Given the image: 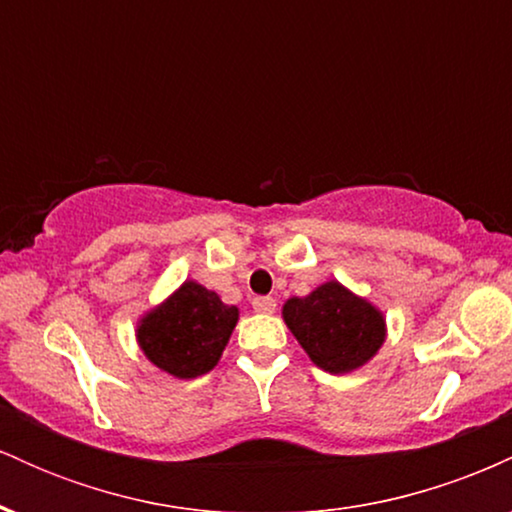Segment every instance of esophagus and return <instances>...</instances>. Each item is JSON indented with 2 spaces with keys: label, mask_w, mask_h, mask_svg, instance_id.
I'll use <instances>...</instances> for the list:
<instances>
[{
  "label": "esophagus",
  "mask_w": 512,
  "mask_h": 512,
  "mask_svg": "<svg viewBox=\"0 0 512 512\" xmlns=\"http://www.w3.org/2000/svg\"><path fill=\"white\" fill-rule=\"evenodd\" d=\"M252 308H255V313H274L276 301L269 296H257L252 298Z\"/></svg>",
  "instance_id": "esophagus-1"
}]
</instances>
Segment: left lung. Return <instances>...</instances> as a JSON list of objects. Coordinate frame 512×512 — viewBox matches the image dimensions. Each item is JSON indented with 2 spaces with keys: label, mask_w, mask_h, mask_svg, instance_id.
<instances>
[{
  "label": "left lung",
  "mask_w": 512,
  "mask_h": 512,
  "mask_svg": "<svg viewBox=\"0 0 512 512\" xmlns=\"http://www.w3.org/2000/svg\"><path fill=\"white\" fill-rule=\"evenodd\" d=\"M281 315L310 361L332 375L366 366L387 337L383 310L334 279L289 298Z\"/></svg>",
  "instance_id": "obj_1"
}]
</instances>
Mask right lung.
<instances>
[{
  "label": "right lung",
  "mask_w": 512,
  "mask_h": 512,
  "mask_svg": "<svg viewBox=\"0 0 512 512\" xmlns=\"http://www.w3.org/2000/svg\"><path fill=\"white\" fill-rule=\"evenodd\" d=\"M236 322V305H226L219 293L187 279L166 301L139 317L137 342L156 368L190 380L219 363Z\"/></svg>",
  "instance_id": "right-lung-1"
}]
</instances>
